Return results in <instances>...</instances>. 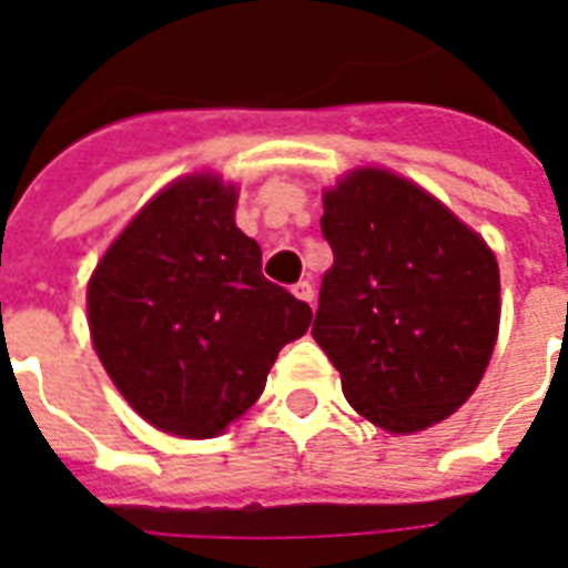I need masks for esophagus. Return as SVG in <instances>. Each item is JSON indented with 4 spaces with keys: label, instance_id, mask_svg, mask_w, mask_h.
<instances>
[{
    "label": "esophagus",
    "instance_id": "obj_1",
    "mask_svg": "<svg viewBox=\"0 0 568 568\" xmlns=\"http://www.w3.org/2000/svg\"><path fill=\"white\" fill-rule=\"evenodd\" d=\"M293 296H296L298 302H307V305H314V287H311L307 281H298V284H293Z\"/></svg>",
    "mask_w": 568,
    "mask_h": 568
}]
</instances>
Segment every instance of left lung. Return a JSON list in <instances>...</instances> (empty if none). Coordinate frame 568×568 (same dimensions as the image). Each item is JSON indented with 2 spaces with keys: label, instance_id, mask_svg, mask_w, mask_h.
Segmentation results:
<instances>
[{
  "label": "left lung",
  "instance_id": "8db88e82",
  "mask_svg": "<svg viewBox=\"0 0 568 568\" xmlns=\"http://www.w3.org/2000/svg\"><path fill=\"white\" fill-rule=\"evenodd\" d=\"M314 341L349 406L390 435L450 417L480 385L500 328L498 257L415 180L358 165L323 192Z\"/></svg>",
  "mask_w": 568,
  "mask_h": 568
}]
</instances>
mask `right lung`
<instances>
[{"instance_id": "right-lung-1", "label": "right lung", "mask_w": 568, "mask_h": 568, "mask_svg": "<svg viewBox=\"0 0 568 568\" xmlns=\"http://www.w3.org/2000/svg\"><path fill=\"white\" fill-rule=\"evenodd\" d=\"M240 186L192 171L162 186L88 278V332L139 417L178 438H215L266 388L311 307L263 278L236 227Z\"/></svg>"}]
</instances>
